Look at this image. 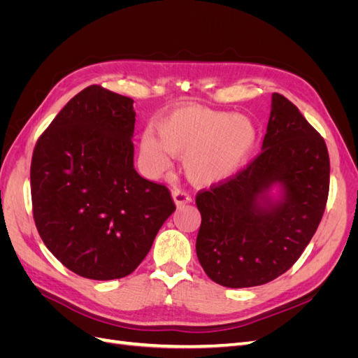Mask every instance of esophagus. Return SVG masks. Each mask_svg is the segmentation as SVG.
Here are the masks:
<instances>
[{"label": "esophagus", "instance_id": "1", "mask_svg": "<svg viewBox=\"0 0 358 358\" xmlns=\"http://www.w3.org/2000/svg\"><path fill=\"white\" fill-rule=\"evenodd\" d=\"M171 197H173V201H175V204L178 206V208H180V206H185L188 203H191V197L189 194L183 192L180 189H175L171 192Z\"/></svg>", "mask_w": 358, "mask_h": 358}]
</instances>
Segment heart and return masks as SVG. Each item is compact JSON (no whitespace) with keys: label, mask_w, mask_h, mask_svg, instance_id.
Returning a JSON list of instances; mask_svg holds the SVG:
<instances>
[{"label":"heart","mask_w":358,"mask_h":358,"mask_svg":"<svg viewBox=\"0 0 358 358\" xmlns=\"http://www.w3.org/2000/svg\"><path fill=\"white\" fill-rule=\"evenodd\" d=\"M157 137L140 140V158L157 175L170 166V154L182 157L187 178L210 187L233 178L254 152L258 129L251 119L201 106H185L159 119Z\"/></svg>","instance_id":"b5f03b06"}]
</instances>
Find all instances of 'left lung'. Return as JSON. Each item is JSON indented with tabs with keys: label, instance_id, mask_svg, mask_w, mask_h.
I'll list each match as a JSON object with an SVG mask.
<instances>
[{
	"label": "left lung",
	"instance_id": "obj_1",
	"mask_svg": "<svg viewBox=\"0 0 358 358\" xmlns=\"http://www.w3.org/2000/svg\"><path fill=\"white\" fill-rule=\"evenodd\" d=\"M329 183L324 138L284 95L272 94L262 152L234 178L197 194L196 249L206 275L248 288L285 273L318 229Z\"/></svg>",
	"mask_w": 358,
	"mask_h": 358
}]
</instances>
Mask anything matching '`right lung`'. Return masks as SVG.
I'll return each instance as SVG.
<instances>
[{
  "label": "right lung",
  "mask_w": 358,
  "mask_h": 358,
  "mask_svg": "<svg viewBox=\"0 0 358 358\" xmlns=\"http://www.w3.org/2000/svg\"><path fill=\"white\" fill-rule=\"evenodd\" d=\"M134 100L88 86L64 106L31 161L32 212L49 251L76 275H129L176 210L134 169Z\"/></svg>",
  "instance_id": "add662e5"
}]
</instances>
